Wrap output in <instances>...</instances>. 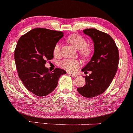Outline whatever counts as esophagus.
Segmentation results:
<instances>
[{"label": "esophagus", "mask_w": 133, "mask_h": 133, "mask_svg": "<svg viewBox=\"0 0 133 133\" xmlns=\"http://www.w3.org/2000/svg\"><path fill=\"white\" fill-rule=\"evenodd\" d=\"M68 74H69V75L71 76L72 77H77V75H76V74H73V73H71V72H68Z\"/></svg>", "instance_id": "1"}]
</instances>
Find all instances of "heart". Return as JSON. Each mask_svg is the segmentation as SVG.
Here are the masks:
<instances>
[{
    "label": "heart",
    "mask_w": 133,
    "mask_h": 133,
    "mask_svg": "<svg viewBox=\"0 0 133 133\" xmlns=\"http://www.w3.org/2000/svg\"><path fill=\"white\" fill-rule=\"evenodd\" d=\"M69 43L73 45L76 49L79 50V53L82 57L88 58L92 54L91 48L87 46L88 42L84 37L77 34H72L67 39ZM61 52V44L59 42L54 45L53 54L55 56H59ZM60 67L69 72H74L81 65V62L78 59H65L59 63Z\"/></svg>",
    "instance_id": "heart-1"
}]
</instances>
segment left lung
I'll return each mask as SVG.
<instances>
[{
  "instance_id": "8db88e82",
  "label": "left lung",
  "mask_w": 133,
  "mask_h": 133,
  "mask_svg": "<svg viewBox=\"0 0 133 133\" xmlns=\"http://www.w3.org/2000/svg\"><path fill=\"white\" fill-rule=\"evenodd\" d=\"M83 32L92 39L94 52L82 69L83 72H91L85 77L86 85L77 90L84 97H94L104 92L113 80L119 60V51L113 39L108 34L96 29H87Z\"/></svg>"
}]
</instances>
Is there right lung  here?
I'll use <instances>...</instances> for the list:
<instances>
[{
	"mask_svg": "<svg viewBox=\"0 0 133 133\" xmlns=\"http://www.w3.org/2000/svg\"><path fill=\"white\" fill-rule=\"evenodd\" d=\"M61 31L36 28L21 36L14 51L18 76L26 89L35 95L45 96L57 87L60 76L66 71L56 68L53 72L45 68L54 58L53 48L63 37Z\"/></svg>",
	"mask_w": 133,
	"mask_h": 133,
	"instance_id": "add662e5",
	"label": "right lung"
}]
</instances>
